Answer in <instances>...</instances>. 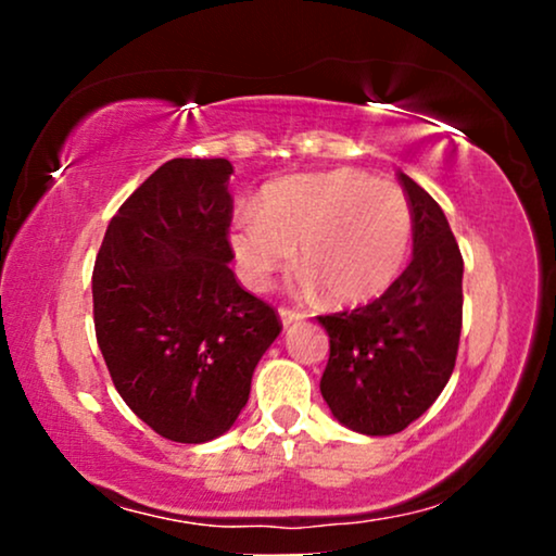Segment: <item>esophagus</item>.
<instances>
[{
    "instance_id": "1",
    "label": "esophagus",
    "mask_w": 556,
    "mask_h": 556,
    "mask_svg": "<svg viewBox=\"0 0 556 556\" xmlns=\"http://www.w3.org/2000/svg\"><path fill=\"white\" fill-rule=\"evenodd\" d=\"M278 316H280V321H283V326H291V324L301 321V318H303L301 311H295V308H286V306H280V308H278Z\"/></svg>"
}]
</instances>
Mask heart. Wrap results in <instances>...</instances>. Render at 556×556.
<instances>
[{"mask_svg":"<svg viewBox=\"0 0 556 556\" xmlns=\"http://www.w3.org/2000/svg\"><path fill=\"white\" fill-rule=\"evenodd\" d=\"M413 235V204L397 185L337 169L273 185L257 212L232 219L230 242L253 288L268 286L295 248L308 286L333 303H362L400 276Z\"/></svg>","mask_w":556,"mask_h":556,"instance_id":"heart-1","label":"heart"}]
</instances>
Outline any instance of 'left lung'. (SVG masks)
<instances>
[{
  "mask_svg": "<svg viewBox=\"0 0 556 556\" xmlns=\"http://www.w3.org/2000/svg\"><path fill=\"white\" fill-rule=\"evenodd\" d=\"M415 215L413 261L367 306L318 316L329 333L321 394L364 435L415 422L453 375L463 326V255L440 204L400 174Z\"/></svg>",
  "mask_w": 556,
  "mask_h": 556,
  "instance_id": "obj_1",
  "label": "left lung"
}]
</instances>
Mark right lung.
<instances>
[{"instance_id":"obj_1","label":"right lung","mask_w":556,"mask_h":556,"mask_svg":"<svg viewBox=\"0 0 556 556\" xmlns=\"http://www.w3.org/2000/svg\"><path fill=\"white\" fill-rule=\"evenodd\" d=\"M232 164L172 159L121 204L93 265V324L121 397L174 443H207L245 407L283 329L230 263Z\"/></svg>"}]
</instances>
